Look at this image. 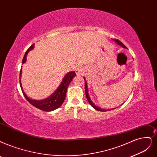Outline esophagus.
Segmentation results:
<instances>
[{
	"instance_id": "1",
	"label": "esophagus",
	"mask_w": 157,
	"mask_h": 157,
	"mask_svg": "<svg viewBox=\"0 0 157 157\" xmlns=\"http://www.w3.org/2000/svg\"><path fill=\"white\" fill-rule=\"evenodd\" d=\"M75 73L78 75H83L85 73L84 69L82 67H78L76 70H75Z\"/></svg>"
}]
</instances>
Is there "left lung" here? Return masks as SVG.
Segmentation results:
<instances>
[{"label": "left lung", "mask_w": 157, "mask_h": 157, "mask_svg": "<svg viewBox=\"0 0 157 157\" xmlns=\"http://www.w3.org/2000/svg\"><path fill=\"white\" fill-rule=\"evenodd\" d=\"M113 40H114V41L117 43L118 44H119V45H120L121 47H123V48H127V47L126 46L121 43V41H120L119 40H118V39H113ZM84 79H85V95H86V99H87V100H88V101H89V104L90 105L93 107L94 109H96V111H102V112H105V111H111V110H113V109H116V108H114V109H101V108H100V107H98V106H96L95 104L92 101V100H91V99H90V97L89 96V91H88V86H87V83H86V79H85V78H84Z\"/></svg>", "instance_id": "obj_1"}]
</instances>
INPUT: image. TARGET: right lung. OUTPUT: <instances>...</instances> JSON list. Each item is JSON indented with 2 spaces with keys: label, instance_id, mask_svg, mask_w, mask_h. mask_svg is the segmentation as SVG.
Here are the masks:
<instances>
[{
  "label": "right lung",
  "instance_id": "add662e5",
  "mask_svg": "<svg viewBox=\"0 0 157 157\" xmlns=\"http://www.w3.org/2000/svg\"><path fill=\"white\" fill-rule=\"evenodd\" d=\"M34 48V44H32L30 46V47L29 48L24 56V57H23V59L22 61V63L24 64L26 61V56L30 50L33 49ZM21 75H22V66H21V69L20 71V86L21 88L22 92V94L25 97L26 99L28 100L29 103H30L33 106L35 107H36L41 111H45V112H50L54 111V110L57 109V108H59L65 101V98L66 97V94H67V90L68 86H69L70 83L72 82V79L75 76V72H68L64 78H63L62 82L59 86H58L57 89L55 90L53 94H51L49 97L47 98H45V99L43 100H32L31 98L27 96V95L25 94V92L23 90L21 82Z\"/></svg>",
  "mask_w": 157,
  "mask_h": 157
}]
</instances>
